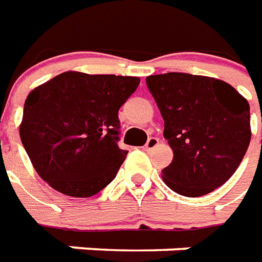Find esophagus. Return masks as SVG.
Segmentation results:
<instances>
[{
  "label": "esophagus",
  "mask_w": 262,
  "mask_h": 262,
  "mask_svg": "<svg viewBox=\"0 0 262 262\" xmlns=\"http://www.w3.org/2000/svg\"><path fill=\"white\" fill-rule=\"evenodd\" d=\"M158 144H159V138H157V137H149L148 141H146L145 146H144V149H145V151H151V149H154Z\"/></svg>",
  "instance_id": "obj_1"
}]
</instances>
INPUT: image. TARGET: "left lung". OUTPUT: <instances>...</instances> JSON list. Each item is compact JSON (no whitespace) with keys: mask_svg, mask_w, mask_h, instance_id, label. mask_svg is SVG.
<instances>
[{"mask_svg":"<svg viewBox=\"0 0 262 262\" xmlns=\"http://www.w3.org/2000/svg\"><path fill=\"white\" fill-rule=\"evenodd\" d=\"M173 151L162 179L182 196L199 198L234 173L251 140L250 105L223 80L189 73L146 77Z\"/></svg>","mask_w":262,"mask_h":262,"instance_id":"left-lung-1","label":"left lung"}]
</instances>
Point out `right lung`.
<instances>
[{"label":"right lung","instance_id":"right-lung-1","mask_svg":"<svg viewBox=\"0 0 262 262\" xmlns=\"http://www.w3.org/2000/svg\"><path fill=\"white\" fill-rule=\"evenodd\" d=\"M140 77L64 72L28 94L19 135L38 175L55 190L90 198L127 157L118 110Z\"/></svg>","mask_w":262,"mask_h":262}]
</instances>
